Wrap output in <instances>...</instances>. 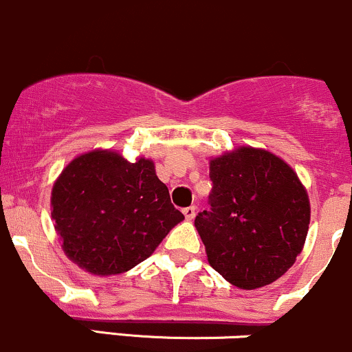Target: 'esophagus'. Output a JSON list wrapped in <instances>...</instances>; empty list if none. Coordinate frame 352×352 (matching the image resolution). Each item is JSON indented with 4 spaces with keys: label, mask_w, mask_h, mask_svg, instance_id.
<instances>
[{
    "label": "esophagus",
    "mask_w": 352,
    "mask_h": 352,
    "mask_svg": "<svg viewBox=\"0 0 352 352\" xmlns=\"http://www.w3.org/2000/svg\"><path fill=\"white\" fill-rule=\"evenodd\" d=\"M195 210H197V209H195L194 206H190V207H186V209H184L182 212H184V216H186L187 221H192L195 217Z\"/></svg>",
    "instance_id": "34e87169"
}]
</instances>
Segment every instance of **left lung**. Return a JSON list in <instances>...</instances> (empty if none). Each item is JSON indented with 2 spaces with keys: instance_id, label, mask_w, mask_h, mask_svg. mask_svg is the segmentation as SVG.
Returning <instances> with one entry per match:
<instances>
[{
  "instance_id": "left-lung-1",
  "label": "left lung",
  "mask_w": 352,
  "mask_h": 352,
  "mask_svg": "<svg viewBox=\"0 0 352 352\" xmlns=\"http://www.w3.org/2000/svg\"><path fill=\"white\" fill-rule=\"evenodd\" d=\"M209 210L195 217L207 261L243 290L273 283L302 253L310 223L305 187L287 162L239 146L210 160Z\"/></svg>"
}]
</instances>
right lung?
Masks as SVG:
<instances>
[{
	"instance_id": "add662e5",
	"label": "right lung",
	"mask_w": 352,
	"mask_h": 352,
	"mask_svg": "<svg viewBox=\"0 0 352 352\" xmlns=\"http://www.w3.org/2000/svg\"><path fill=\"white\" fill-rule=\"evenodd\" d=\"M50 206L64 253L98 276L145 261L184 219L153 162L131 164L111 150L74 158L55 180Z\"/></svg>"
}]
</instances>
